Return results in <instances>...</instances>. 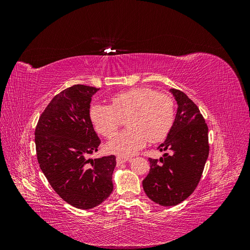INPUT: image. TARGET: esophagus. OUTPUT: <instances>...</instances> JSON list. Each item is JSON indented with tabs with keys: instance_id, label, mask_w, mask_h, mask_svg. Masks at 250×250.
Wrapping results in <instances>:
<instances>
[{
	"instance_id": "34e87169",
	"label": "esophagus",
	"mask_w": 250,
	"mask_h": 250,
	"mask_svg": "<svg viewBox=\"0 0 250 250\" xmlns=\"http://www.w3.org/2000/svg\"><path fill=\"white\" fill-rule=\"evenodd\" d=\"M116 161H117V165L118 166H120V165H122V164H124V163H126V162H129L130 161V158L129 157H124V156H117V158H116Z\"/></svg>"
}]
</instances>
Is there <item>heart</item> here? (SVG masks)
Instances as JSON below:
<instances>
[{
	"instance_id": "obj_1",
	"label": "heart",
	"mask_w": 250,
	"mask_h": 250,
	"mask_svg": "<svg viewBox=\"0 0 250 250\" xmlns=\"http://www.w3.org/2000/svg\"><path fill=\"white\" fill-rule=\"evenodd\" d=\"M111 105L96 103L90 106L89 119L98 133L114 137L122 122L128 117V129L113 138L106 145L109 152L131 156L150 142L167 137L174 122V101L169 95L150 87H133L110 98Z\"/></svg>"
}]
</instances>
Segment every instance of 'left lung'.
<instances>
[{"mask_svg": "<svg viewBox=\"0 0 250 250\" xmlns=\"http://www.w3.org/2000/svg\"><path fill=\"white\" fill-rule=\"evenodd\" d=\"M170 93L177 111L167 139L158 146L166 153L160 161L149 158L150 171L143 180L146 195L163 207L177 206L195 191L209 150L208 128L197 105L181 90Z\"/></svg>", "mask_w": 250, "mask_h": 250, "instance_id": "left-lung-1", "label": "left lung"}]
</instances>
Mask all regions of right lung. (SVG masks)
Segmentation results:
<instances>
[{"label":"right lung","mask_w":250,"mask_h":250,"mask_svg":"<svg viewBox=\"0 0 250 250\" xmlns=\"http://www.w3.org/2000/svg\"><path fill=\"white\" fill-rule=\"evenodd\" d=\"M98 90L82 84L62 90L51 100L35 128L42 173L60 198L80 209L99 206L113 190L116 156L88 158L101 143L89 119L90 101Z\"/></svg>","instance_id":"right-lung-1"}]
</instances>
